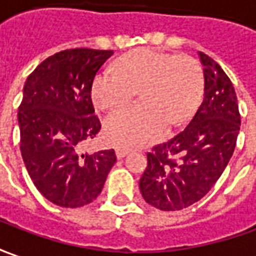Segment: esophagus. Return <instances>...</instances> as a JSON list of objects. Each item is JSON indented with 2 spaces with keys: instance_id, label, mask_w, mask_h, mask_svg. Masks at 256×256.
<instances>
[{
  "instance_id": "esophagus-1",
  "label": "esophagus",
  "mask_w": 256,
  "mask_h": 256,
  "mask_svg": "<svg viewBox=\"0 0 256 256\" xmlns=\"http://www.w3.org/2000/svg\"><path fill=\"white\" fill-rule=\"evenodd\" d=\"M128 153V148H124V147H118V148H116V156H118V158H123Z\"/></svg>"
}]
</instances>
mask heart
Returning <instances> with one entry per match:
<instances>
[{
	"label": "heart",
	"mask_w": 256,
	"mask_h": 256,
	"mask_svg": "<svg viewBox=\"0 0 256 256\" xmlns=\"http://www.w3.org/2000/svg\"><path fill=\"white\" fill-rule=\"evenodd\" d=\"M138 89L142 103L112 113L104 133L114 144H148L197 110L202 96V72L196 59L172 56L142 48L120 58L114 70H102L90 88L93 103L102 110L126 104Z\"/></svg>",
	"instance_id": "obj_1"
}]
</instances>
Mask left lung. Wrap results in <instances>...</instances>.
Wrapping results in <instances>:
<instances>
[{
	"label": "left lung",
	"mask_w": 256,
	"mask_h": 256,
	"mask_svg": "<svg viewBox=\"0 0 256 256\" xmlns=\"http://www.w3.org/2000/svg\"><path fill=\"white\" fill-rule=\"evenodd\" d=\"M204 99L188 126L147 153L140 192L150 206L178 211L197 202L221 177L241 126L236 94L222 68L198 52Z\"/></svg>",
	"instance_id": "left-lung-1"
}]
</instances>
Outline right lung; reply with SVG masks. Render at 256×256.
Listing matches in <instances>:
<instances>
[{"instance_id":"1","label":"right lung","mask_w":256,"mask_h":256,"mask_svg":"<svg viewBox=\"0 0 256 256\" xmlns=\"http://www.w3.org/2000/svg\"><path fill=\"white\" fill-rule=\"evenodd\" d=\"M112 55L89 48L60 50L40 62L24 84L21 154L35 187L59 207H84L96 200L116 163L113 148L80 153V146L100 130L90 88Z\"/></svg>"}]
</instances>
